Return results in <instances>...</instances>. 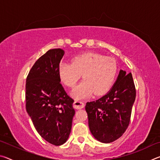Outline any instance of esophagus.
<instances>
[{"instance_id":"esophagus-1","label":"esophagus","mask_w":160,"mask_h":160,"mask_svg":"<svg viewBox=\"0 0 160 160\" xmlns=\"http://www.w3.org/2000/svg\"><path fill=\"white\" fill-rule=\"evenodd\" d=\"M73 106H74V108H75V109H82V108L85 107V104H84V103L82 102L78 101V100H75Z\"/></svg>"}]
</instances>
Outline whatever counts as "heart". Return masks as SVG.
Listing matches in <instances>:
<instances>
[{"mask_svg": "<svg viewBox=\"0 0 160 160\" xmlns=\"http://www.w3.org/2000/svg\"><path fill=\"white\" fill-rule=\"evenodd\" d=\"M116 71L114 59L93 52L76 56L72 63L61 62L58 67L61 81L70 88H73L82 75L84 80L72 92V95L78 99L87 98L93 93L96 95L106 93L114 80Z\"/></svg>", "mask_w": 160, "mask_h": 160, "instance_id": "heart-1", "label": "heart"}]
</instances>
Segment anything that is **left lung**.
I'll list each match as a JSON object with an SVG mask.
<instances>
[{"mask_svg":"<svg viewBox=\"0 0 160 160\" xmlns=\"http://www.w3.org/2000/svg\"><path fill=\"white\" fill-rule=\"evenodd\" d=\"M136 91L131 72L119 71L108 92L95 101L87 102L88 124L94 138L104 143L115 141L128 128Z\"/></svg>","mask_w":160,"mask_h":160,"instance_id":"8db88e82","label":"left lung"}]
</instances>
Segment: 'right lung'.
Here are the masks:
<instances>
[{
	"label": "right lung",
	"instance_id": "right-lung-1",
	"mask_svg": "<svg viewBox=\"0 0 160 160\" xmlns=\"http://www.w3.org/2000/svg\"><path fill=\"white\" fill-rule=\"evenodd\" d=\"M61 48L48 50L35 62L26 80V110L41 136L54 145L67 141L71 131L74 100L61 84Z\"/></svg>",
	"mask_w": 160,
	"mask_h": 160
}]
</instances>
